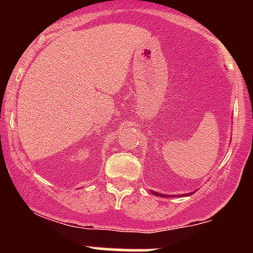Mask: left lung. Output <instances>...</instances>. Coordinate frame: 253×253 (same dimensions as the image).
<instances>
[{
  "instance_id": "obj_1",
  "label": "left lung",
  "mask_w": 253,
  "mask_h": 253,
  "mask_svg": "<svg viewBox=\"0 0 253 253\" xmlns=\"http://www.w3.org/2000/svg\"><path fill=\"white\" fill-rule=\"evenodd\" d=\"M153 194H155V195H157V196H161V197H168V195H163V194H159V193H156V191H152Z\"/></svg>"
}]
</instances>
